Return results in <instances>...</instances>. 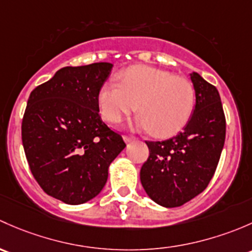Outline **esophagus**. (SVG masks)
Here are the masks:
<instances>
[{
  "mask_svg": "<svg viewBox=\"0 0 252 252\" xmlns=\"http://www.w3.org/2000/svg\"><path fill=\"white\" fill-rule=\"evenodd\" d=\"M124 139H125V142H132L136 139V137L132 136V134H125V136H124Z\"/></svg>",
  "mask_w": 252,
  "mask_h": 252,
  "instance_id": "obj_1",
  "label": "esophagus"
}]
</instances>
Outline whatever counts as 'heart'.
<instances>
[{"instance_id": "b5f03b06", "label": "heart", "mask_w": 252, "mask_h": 252, "mask_svg": "<svg viewBox=\"0 0 252 252\" xmlns=\"http://www.w3.org/2000/svg\"><path fill=\"white\" fill-rule=\"evenodd\" d=\"M120 79L121 85L108 82L98 95L100 113L109 123H120L137 108L136 125L155 137L173 136L187 125L195 107V88L188 77L134 65Z\"/></svg>"}]
</instances>
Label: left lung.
<instances>
[{"label": "left lung", "instance_id": "left-lung-1", "mask_svg": "<svg viewBox=\"0 0 252 252\" xmlns=\"http://www.w3.org/2000/svg\"><path fill=\"white\" fill-rule=\"evenodd\" d=\"M195 108L177 136L147 141L149 157L141 168L148 195L165 207H177L205 190L219 165L225 139V116L220 93L198 72L190 76Z\"/></svg>", "mask_w": 252, "mask_h": 252}]
</instances>
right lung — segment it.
I'll use <instances>...</instances> for the list:
<instances>
[{"mask_svg":"<svg viewBox=\"0 0 252 252\" xmlns=\"http://www.w3.org/2000/svg\"><path fill=\"white\" fill-rule=\"evenodd\" d=\"M113 64L65 66L32 90L22 121L30 171L45 193L79 205L100 193L126 147L103 123L98 95Z\"/></svg>","mask_w":252,"mask_h":252,"instance_id":"obj_1","label":"right lung"}]
</instances>
